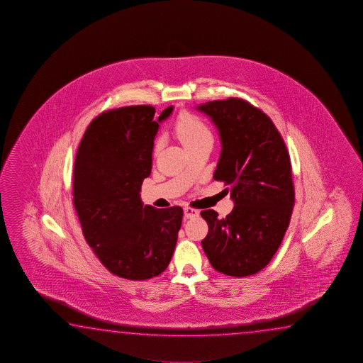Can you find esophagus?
I'll return each mask as SVG.
<instances>
[{"label":"esophagus","mask_w":363,"mask_h":363,"mask_svg":"<svg viewBox=\"0 0 363 363\" xmlns=\"http://www.w3.org/2000/svg\"><path fill=\"white\" fill-rule=\"evenodd\" d=\"M184 216L186 218H194V217L199 216V212L197 209L191 208V207H185Z\"/></svg>","instance_id":"esophagus-1"}]
</instances>
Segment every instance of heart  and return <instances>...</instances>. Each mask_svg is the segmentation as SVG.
I'll list each match as a JSON object with an SVG mask.
<instances>
[{"instance_id": "1", "label": "heart", "mask_w": 363, "mask_h": 363, "mask_svg": "<svg viewBox=\"0 0 363 363\" xmlns=\"http://www.w3.org/2000/svg\"><path fill=\"white\" fill-rule=\"evenodd\" d=\"M175 135L180 142L184 145L185 148L191 147L197 145L198 142L212 138L211 130L201 118L184 111L179 116L175 122ZM160 141L155 142L154 152L157 154L160 150Z\"/></svg>"}]
</instances>
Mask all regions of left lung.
Masks as SVG:
<instances>
[{
    "label": "left lung",
    "mask_w": 363,
    "mask_h": 363,
    "mask_svg": "<svg viewBox=\"0 0 363 363\" xmlns=\"http://www.w3.org/2000/svg\"><path fill=\"white\" fill-rule=\"evenodd\" d=\"M218 129L222 151L213 179L230 185L234 209H213L202 247L216 271L252 276L265 268L282 242L295 204L289 150L271 118L239 98L197 106Z\"/></svg>",
    "instance_id": "obj_1"
}]
</instances>
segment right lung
I'll return each instance as SVG.
<instances>
[{
	"mask_svg": "<svg viewBox=\"0 0 363 363\" xmlns=\"http://www.w3.org/2000/svg\"><path fill=\"white\" fill-rule=\"evenodd\" d=\"M157 122L151 105L104 111L89 124L76 154L74 206L82 234L108 271L130 281L159 276L172 260L183 208L143 206Z\"/></svg>",
	"mask_w": 363,
	"mask_h": 363,
	"instance_id": "obj_1",
	"label": "right lung"
}]
</instances>
